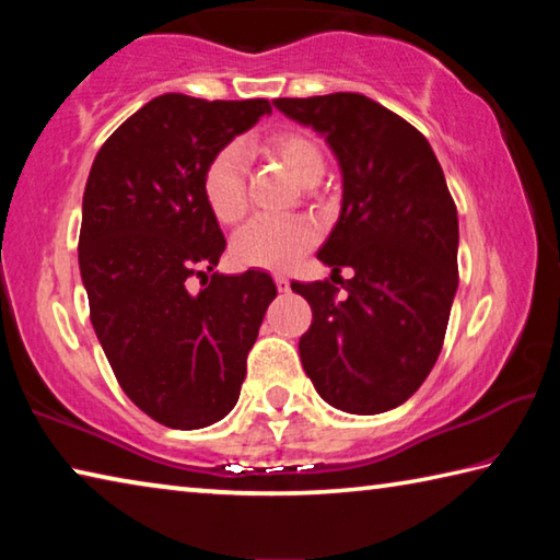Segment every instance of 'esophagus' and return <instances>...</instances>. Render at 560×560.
Instances as JSON below:
<instances>
[{
  "instance_id": "34e87169",
  "label": "esophagus",
  "mask_w": 560,
  "mask_h": 560,
  "mask_svg": "<svg viewBox=\"0 0 560 560\" xmlns=\"http://www.w3.org/2000/svg\"><path fill=\"white\" fill-rule=\"evenodd\" d=\"M273 281H277V289L279 291H289V279L283 277V273H277V277H273Z\"/></svg>"
}]
</instances>
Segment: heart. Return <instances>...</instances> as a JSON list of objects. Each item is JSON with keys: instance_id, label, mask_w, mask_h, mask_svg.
Returning <instances> with one entry per match:
<instances>
[{"instance_id": "obj_1", "label": "heart", "mask_w": 560, "mask_h": 560, "mask_svg": "<svg viewBox=\"0 0 560 560\" xmlns=\"http://www.w3.org/2000/svg\"><path fill=\"white\" fill-rule=\"evenodd\" d=\"M267 153L281 160L301 185H316L324 177V150L308 132L279 130L267 138ZM202 195L212 214L222 224L240 222L246 212L244 187V150L242 145H224L217 150L202 175ZM318 242L316 226L306 220H269L259 217L236 232L232 242L234 259L244 267L269 271L289 269Z\"/></svg>"}]
</instances>
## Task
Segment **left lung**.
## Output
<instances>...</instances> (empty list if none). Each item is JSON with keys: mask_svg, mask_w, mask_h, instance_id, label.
<instances>
[{"mask_svg": "<svg viewBox=\"0 0 560 560\" xmlns=\"http://www.w3.org/2000/svg\"><path fill=\"white\" fill-rule=\"evenodd\" d=\"M283 116L326 138L343 175L340 214L318 259L353 277L291 289L314 320L299 340L303 371L336 410L402 405L438 363L457 293V207L428 138L360 93L277 98Z\"/></svg>", "mask_w": 560, "mask_h": 560, "instance_id": "1", "label": "left lung"}]
</instances>
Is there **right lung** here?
Masks as SVG:
<instances>
[{
	"mask_svg": "<svg viewBox=\"0 0 560 560\" xmlns=\"http://www.w3.org/2000/svg\"><path fill=\"white\" fill-rule=\"evenodd\" d=\"M264 113V98L165 93L132 113L91 165L79 236L91 324L122 393L165 428L200 430L232 412L277 299L259 269L215 271L200 294L188 291L226 249L202 195L205 167Z\"/></svg>",
	"mask_w": 560,
	"mask_h": 560,
	"instance_id": "1",
	"label": "right lung"
}]
</instances>
